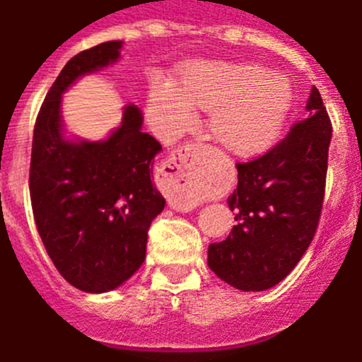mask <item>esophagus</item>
<instances>
[{
    "mask_svg": "<svg viewBox=\"0 0 362 362\" xmlns=\"http://www.w3.org/2000/svg\"><path fill=\"white\" fill-rule=\"evenodd\" d=\"M202 147L199 144H185L169 155L160 169V184L168 194L169 206L178 211H191L199 206L194 180L200 171Z\"/></svg>",
    "mask_w": 362,
    "mask_h": 362,
    "instance_id": "esophagus-1",
    "label": "esophagus"
}]
</instances>
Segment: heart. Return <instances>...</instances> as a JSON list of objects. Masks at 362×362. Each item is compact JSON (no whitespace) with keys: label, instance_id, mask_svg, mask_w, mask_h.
Returning a JSON list of instances; mask_svg holds the SVG:
<instances>
[{"label":"heart","instance_id":"heart-1","mask_svg":"<svg viewBox=\"0 0 362 362\" xmlns=\"http://www.w3.org/2000/svg\"><path fill=\"white\" fill-rule=\"evenodd\" d=\"M293 105L284 78L262 65L202 62L171 81H155L147 115L160 138H175L194 125V109L209 111L207 133L237 156H255L279 140Z\"/></svg>","mask_w":362,"mask_h":362}]
</instances>
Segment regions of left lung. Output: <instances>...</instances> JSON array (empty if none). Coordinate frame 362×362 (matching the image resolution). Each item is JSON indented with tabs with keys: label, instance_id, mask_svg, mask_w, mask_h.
<instances>
[{
	"label": "left lung",
	"instance_id": "obj_1",
	"mask_svg": "<svg viewBox=\"0 0 362 362\" xmlns=\"http://www.w3.org/2000/svg\"><path fill=\"white\" fill-rule=\"evenodd\" d=\"M303 122L260 158L237 163L228 199L237 226L209 244L207 266L242 291H264L284 279L312 244L325 199L332 124L317 87Z\"/></svg>",
	"mask_w": 362,
	"mask_h": 362
}]
</instances>
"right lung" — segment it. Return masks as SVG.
Segmentation results:
<instances>
[{
    "label": "right lung",
    "instance_id": "obj_1",
    "mask_svg": "<svg viewBox=\"0 0 362 362\" xmlns=\"http://www.w3.org/2000/svg\"><path fill=\"white\" fill-rule=\"evenodd\" d=\"M124 42H105L67 62L47 93L33 136L30 202L37 233L69 284L86 293L116 290L146 260L147 231L165 206L153 182L162 146L144 133V115L124 107L105 140L69 138L62 96L78 78L120 59Z\"/></svg>",
    "mask_w": 362,
    "mask_h": 362
}]
</instances>
